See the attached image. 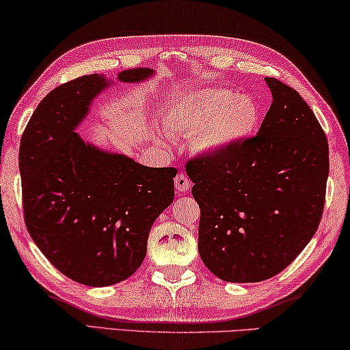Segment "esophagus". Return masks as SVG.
<instances>
[{"instance_id":"1","label":"esophagus","mask_w":350,"mask_h":350,"mask_svg":"<svg viewBox=\"0 0 350 350\" xmlns=\"http://www.w3.org/2000/svg\"><path fill=\"white\" fill-rule=\"evenodd\" d=\"M175 187L178 192H187L191 189V180L185 174H178L175 176Z\"/></svg>"}]
</instances>
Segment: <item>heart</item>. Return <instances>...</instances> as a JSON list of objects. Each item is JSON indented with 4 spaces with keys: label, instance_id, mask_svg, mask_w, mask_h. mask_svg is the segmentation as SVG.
<instances>
[{
    "label": "heart",
    "instance_id": "b5f03b06",
    "mask_svg": "<svg viewBox=\"0 0 350 350\" xmlns=\"http://www.w3.org/2000/svg\"><path fill=\"white\" fill-rule=\"evenodd\" d=\"M165 130L192 137L198 152L216 154L252 136L260 123V107L249 95L224 88L181 92L165 103Z\"/></svg>",
    "mask_w": 350,
    "mask_h": 350
}]
</instances>
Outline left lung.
Listing matches in <instances>:
<instances>
[{
  "label": "left lung",
  "mask_w": 350,
  "mask_h": 350,
  "mask_svg": "<svg viewBox=\"0 0 350 350\" xmlns=\"http://www.w3.org/2000/svg\"><path fill=\"white\" fill-rule=\"evenodd\" d=\"M272 105L256 136L186 163L200 206L198 252L224 282L267 280L297 258L319 227L329 142L306 101L266 78Z\"/></svg>",
  "instance_id": "1"
}]
</instances>
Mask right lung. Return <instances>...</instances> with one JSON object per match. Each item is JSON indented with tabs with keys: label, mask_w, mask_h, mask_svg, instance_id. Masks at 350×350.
I'll list each match as a JSON object with an SVG mask.
<instances>
[{
	"label": "right lung",
	"mask_w": 350,
	"mask_h": 350,
	"mask_svg": "<svg viewBox=\"0 0 350 350\" xmlns=\"http://www.w3.org/2000/svg\"><path fill=\"white\" fill-rule=\"evenodd\" d=\"M152 75V68H128L119 81ZM107 85L100 75H88L51 90L20 142L26 228L59 272L88 286H109L137 271L150 228L175 196V167H145L75 133Z\"/></svg>",
	"instance_id": "obj_1"
}]
</instances>
